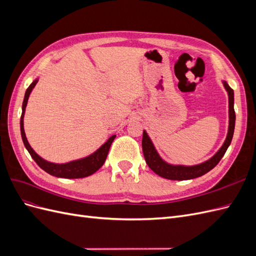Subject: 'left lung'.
<instances>
[{
	"label": "left lung",
	"mask_w": 256,
	"mask_h": 256,
	"mask_svg": "<svg viewBox=\"0 0 256 256\" xmlns=\"http://www.w3.org/2000/svg\"><path fill=\"white\" fill-rule=\"evenodd\" d=\"M223 85L226 88L228 95V130L226 141H224L221 148L216 152L214 156L208 159L207 161L200 164L196 166H174L170 164L162 159L150 140V138L147 134L146 131H143V138H142V150L144 154V158L147 166H148L152 171L158 174L159 176L166 178L171 180H193L206 174L207 172L212 170L216 164H219L221 158L224 156V154L228 150V146L232 142L235 129V120L236 115L234 111V90L230 88V85L223 81Z\"/></svg>",
	"instance_id": "left-lung-1"
}]
</instances>
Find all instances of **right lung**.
Listing matches in <instances>:
<instances>
[{"mask_svg":"<svg viewBox=\"0 0 256 256\" xmlns=\"http://www.w3.org/2000/svg\"><path fill=\"white\" fill-rule=\"evenodd\" d=\"M37 82H38V79L34 80L26 92L24 99H23V104H22V114H21V120H20V130H21L22 141L26 146V148L30 152V157L34 159L36 164L40 166V168H42L44 172H47L48 174L56 177L83 178V177H88L92 174H94L104 166L108 156V152H109V150L111 147V144L114 141L116 136H112L109 140H108L104 145L100 146L95 152L90 154V156L79 160L67 162V164H53V162H49L47 160L42 159L40 156H38L32 147H30V145L28 144V138L26 136V132H24V127H23V118H24V112H26V108L28 104L30 94V92L33 90Z\"/></svg>","mask_w":256,"mask_h":256,"instance_id":"right-lung-1","label":"right lung"}]
</instances>
